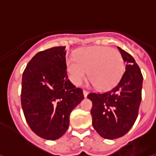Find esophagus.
<instances>
[{"mask_svg": "<svg viewBox=\"0 0 156 156\" xmlns=\"http://www.w3.org/2000/svg\"><path fill=\"white\" fill-rule=\"evenodd\" d=\"M83 95H84V97H87V95H88V94H89V92H88L87 90H85V89H83Z\"/></svg>", "mask_w": 156, "mask_h": 156, "instance_id": "34e87169", "label": "esophagus"}]
</instances>
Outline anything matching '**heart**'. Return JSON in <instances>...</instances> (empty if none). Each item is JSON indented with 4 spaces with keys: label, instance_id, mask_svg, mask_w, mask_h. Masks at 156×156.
<instances>
[{
    "label": "heart",
    "instance_id": "heart-1",
    "mask_svg": "<svg viewBox=\"0 0 156 156\" xmlns=\"http://www.w3.org/2000/svg\"><path fill=\"white\" fill-rule=\"evenodd\" d=\"M66 67L75 85H81L89 72V79L95 88L108 89L122 76L124 61L117 50L94 46L78 50L74 54V59L67 60Z\"/></svg>",
    "mask_w": 156,
    "mask_h": 156
}]
</instances>
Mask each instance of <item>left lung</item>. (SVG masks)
Here are the masks:
<instances>
[{"instance_id":"obj_1","label":"left lung","mask_w":156,"mask_h":156,"mask_svg":"<svg viewBox=\"0 0 156 156\" xmlns=\"http://www.w3.org/2000/svg\"><path fill=\"white\" fill-rule=\"evenodd\" d=\"M126 62L122 77L109 91L90 93L92 124L102 138L115 139L131 129L138 117L142 99L143 75L134 58L118 47Z\"/></svg>"}]
</instances>
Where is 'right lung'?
Listing matches in <instances>:
<instances>
[{
  "instance_id": "right-lung-1",
  "label": "right lung",
  "mask_w": 156,
  "mask_h": 156,
  "mask_svg": "<svg viewBox=\"0 0 156 156\" xmlns=\"http://www.w3.org/2000/svg\"><path fill=\"white\" fill-rule=\"evenodd\" d=\"M83 90L68 79L66 47L40 51L30 60L22 78L21 105L32 131L55 140L69 127L71 112L83 100Z\"/></svg>"
}]
</instances>
